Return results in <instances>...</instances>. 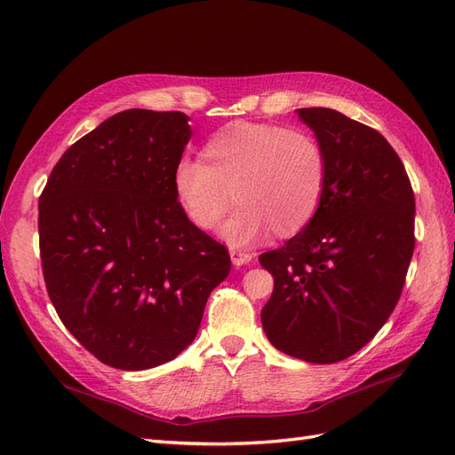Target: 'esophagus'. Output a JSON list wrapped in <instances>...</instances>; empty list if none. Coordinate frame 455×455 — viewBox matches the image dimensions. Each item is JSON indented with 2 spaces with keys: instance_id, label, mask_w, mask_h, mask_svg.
Instances as JSON below:
<instances>
[{
  "instance_id": "34e87169",
  "label": "esophagus",
  "mask_w": 455,
  "mask_h": 455,
  "mask_svg": "<svg viewBox=\"0 0 455 455\" xmlns=\"http://www.w3.org/2000/svg\"><path fill=\"white\" fill-rule=\"evenodd\" d=\"M229 256H231V261L235 266H244L249 264V261L252 259V254L246 252V251H241V249H231L229 251Z\"/></svg>"
}]
</instances>
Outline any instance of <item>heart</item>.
<instances>
[{
	"instance_id": "1",
	"label": "heart",
	"mask_w": 455,
	"mask_h": 455,
	"mask_svg": "<svg viewBox=\"0 0 455 455\" xmlns=\"http://www.w3.org/2000/svg\"><path fill=\"white\" fill-rule=\"evenodd\" d=\"M201 157L176 163V203L191 224L209 231L218 226L233 197L237 211L220 229L233 246L254 244L269 231L292 237L321 209L328 156L307 131L237 121L216 131L204 142Z\"/></svg>"
}]
</instances>
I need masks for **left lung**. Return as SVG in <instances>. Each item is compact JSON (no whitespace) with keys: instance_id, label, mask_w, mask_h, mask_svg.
<instances>
[{"instance_id":"obj_1","label":"left lung","mask_w":455,"mask_h":455,"mask_svg":"<svg viewBox=\"0 0 455 455\" xmlns=\"http://www.w3.org/2000/svg\"><path fill=\"white\" fill-rule=\"evenodd\" d=\"M298 114L326 149L328 184L311 222L258 258L273 275L261 324L279 351L332 364L364 347L401 298L416 199L401 157L376 129L330 108Z\"/></svg>"}]
</instances>
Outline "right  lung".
Returning a JSON list of instances; mask_svg holds the SVG:
<instances>
[{
    "mask_svg": "<svg viewBox=\"0 0 455 455\" xmlns=\"http://www.w3.org/2000/svg\"><path fill=\"white\" fill-rule=\"evenodd\" d=\"M188 119L139 108L112 116L64 151L39 196L49 298L81 346L112 368L172 361L231 267L226 246L174 197Z\"/></svg>",
    "mask_w": 455,
    "mask_h": 455,
    "instance_id": "add662e5",
    "label": "right lung"
}]
</instances>
